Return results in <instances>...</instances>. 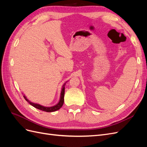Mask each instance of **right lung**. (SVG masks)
<instances>
[{
  "mask_svg": "<svg viewBox=\"0 0 147 147\" xmlns=\"http://www.w3.org/2000/svg\"><path fill=\"white\" fill-rule=\"evenodd\" d=\"M65 83L64 84V85L63 86V89H62V91H61V99L60 100L59 102V103L57 104V105L53 106V107H43L42 106L39 104H34L32 103V102H30L28 99H26V97H25V96H23L24 98L25 99V100L26 101H28V102H29V104H30L31 105H32L33 107H34L35 108H36L37 109H39L40 110L42 111H45V112H55V111H56L57 110H59L60 108H61V107L63 106V104H64V92H65Z\"/></svg>",
  "mask_w": 147,
  "mask_h": 147,
  "instance_id": "1",
  "label": "right lung"
}]
</instances>
